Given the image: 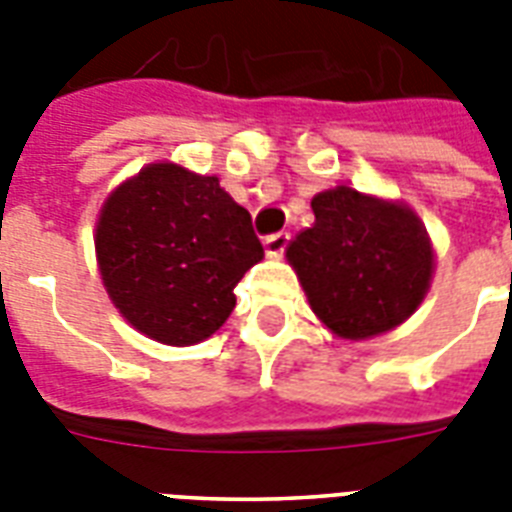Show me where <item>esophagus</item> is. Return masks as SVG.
<instances>
[{
    "label": "esophagus",
    "instance_id": "obj_1",
    "mask_svg": "<svg viewBox=\"0 0 512 512\" xmlns=\"http://www.w3.org/2000/svg\"><path fill=\"white\" fill-rule=\"evenodd\" d=\"M287 244H289V233L287 231L271 233V236L265 239V255L281 257V255H284V249H287Z\"/></svg>",
    "mask_w": 512,
    "mask_h": 512
}]
</instances>
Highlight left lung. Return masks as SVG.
<instances>
[{"instance_id": "1", "label": "left lung", "mask_w": 512, "mask_h": 512, "mask_svg": "<svg viewBox=\"0 0 512 512\" xmlns=\"http://www.w3.org/2000/svg\"><path fill=\"white\" fill-rule=\"evenodd\" d=\"M316 223L287 247L321 324L342 340H366L404 324L433 279V244L412 209L348 185L311 201Z\"/></svg>"}]
</instances>
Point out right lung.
<instances>
[{
    "instance_id": "add662e5",
    "label": "right lung",
    "mask_w": 512,
    "mask_h": 512,
    "mask_svg": "<svg viewBox=\"0 0 512 512\" xmlns=\"http://www.w3.org/2000/svg\"><path fill=\"white\" fill-rule=\"evenodd\" d=\"M100 276L132 327L196 345L231 316L233 287L263 260L252 217L215 175L148 164L106 199L95 228Z\"/></svg>"
}]
</instances>
